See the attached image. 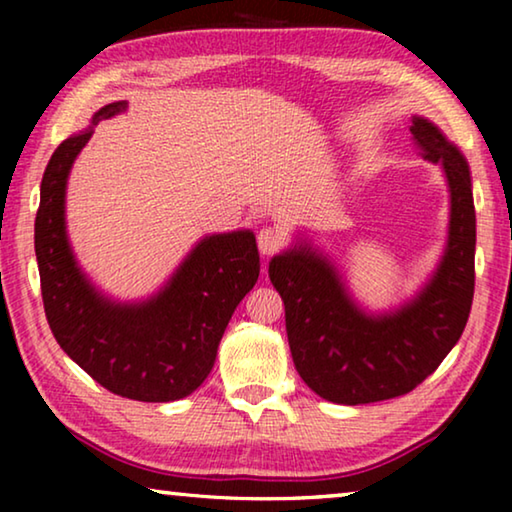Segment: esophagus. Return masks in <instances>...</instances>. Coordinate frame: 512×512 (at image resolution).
I'll list each match as a JSON object with an SVG mask.
<instances>
[{
  "label": "esophagus",
  "instance_id": "esophagus-1",
  "mask_svg": "<svg viewBox=\"0 0 512 512\" xmlns=\"http://www.w3.org/2000/svg\"><path fill=\"white\" fill-rule=\"evenodd\" d=\"M284 244H287V239H284V232L277 230V228H262L257 235V246H259V253L262 255H273L280 250Z\"/></svg>",
  "mask_w": 512,
  "mask_h": 512
}]
</instances>
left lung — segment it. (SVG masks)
Wrapping results in <instances>:
<instances>
[{
	"label": "left lung",
	"mask_w": 512,
	"mask_h": 512,
	"mask_svg": "<svg viewBox=\"0 0 512 512\" xmlns=\"http://www.w3.org/2000/svg\"><path fill=\"white\" fill-rule=\"evenodd\" d=\"M411 135L424 160L443 167L449 187L445 255L418 296L395 311L368 314L334 264L309 244L268 264L284 300L298 375L327 402L357 406L411 393L443 363L470 316L476 246L470 167L429 119L413 117Z\"/></svg>",
	"instance_id": "8db88e82"
}]
</instances>
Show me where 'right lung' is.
Masks as SVG:
<instances>
[{"mask_svg":"<svg viewBox=\"0 0 512 512\" xmlns=\"http://www.w3.org/2000/svg\"><path fill=\"white\" fill-rule=\"evenodd\" d=\"M126 110L115 101L58 146L40 185L36 257L47 323L67 357L110 393L137 402H173L210 375L232 314L259 277L250 230L198 241L164 287L142 302H115L76 264L65 230V189L76 155L101 119Z\"/></svg>","mask_w":512,"mask_h":512,"instance_id":"right-lung-1","label":"right lung"}]
</instances>
